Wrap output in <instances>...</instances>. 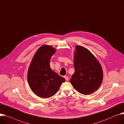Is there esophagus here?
Masks as SVG:
<instances>
[{
	"instance_id": "34e87169",
	"label": "esophagus",
	"mask_w": 124,
	"mask_h": 124,
	"mask_svg": "<svg viewBox=\"0 0 124 124\" xmlns=\"http://www.w3.org/2000/svg\"><path fill=\"white\" fill-rule=\"evenodd\" d=\"M64 78H65V79L66 80H68L69 79V77H68L67 76H64Z\"/></svg>"
}]
</instances>
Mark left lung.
Here are the masks:
<instances>
[{
	"mask_svg": "<svg viewBox=\"0 0 124 124\" xmlns=\"http://www.w3.org/2000/svg\"><path fill=\"white\" fill-rule=\"evenodd\" d=\"M74 73L70 82L79 93L87 95L96 90L103 77L101 66L96 58L84 47L76 46L74 56Z\"/></svg>",
	"mask_w": 124,
	"mask_h": 124,
	"instance_id": "obj_1",
	"label": "left lung"
}]
</instances>
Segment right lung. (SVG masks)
Instances as JSON below:
<instances>
[{"mask_svg":"<svg viewBox=\"0 0 124 124\" xmlns=\"http://www.w3.org/2000/svg\"><path fill=\"white\" fill-rule=\"evenodd\" d=\"M55 50L43 45L37 50L28 72V81L31 90L41 98H49L58 92L65 79L54 71L50 65Z\"/></svg>","mask_w":124,"mask_h":124,"instance_id":"1","label":"right lung"}]
</instances>
